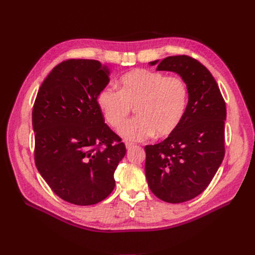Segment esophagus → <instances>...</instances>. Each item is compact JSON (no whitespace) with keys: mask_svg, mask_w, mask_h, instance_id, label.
Here are the masks:
<instances>
[{"mask_svg":"<svg viewBox=\"0 0 255 255\" xmlns=\"http://www.w3.org/2000/svg\"><path fill=\"white\" fill-rule=\"evenodd\" d=\"M134 146H135V143H134V142H130V141H127V142H126V147H127V149H132Z\"/></svg>","mask_w":255,"mask_h":255,"instance_id":"34e87169","label":"esophagus"}]
</instances>
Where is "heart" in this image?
<instances>
[{"mask_svg":"<svg viewBox=\"0 0 255 255\" xmlns=\"http://www.w3.org/2000/svg\"><path fill=\"white\" fill-rule=\"evenodd\" d=\"M188 103V88L179 76L135 70L120 79V90L112 86L99 93L98 104L106 121L119 128L136 108L138 116L126 122L120 134L128 140L169 135L180 125Z\"/></svg>","mask_w":255,"mask_h":255,"instance_id":"obj_1","label":"heart"}]
</instances>
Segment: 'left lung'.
Returning a JSON list of instances; mask_svg holds the SVG:
<instances>
[{
    "instance_id": "8db88e82",
    "label": "left lung",
    "mask_w": 255,
    "mask_h": 255,
    "mask_svg": "<svg viewBox=\"0 0 255 255\" xmlns=\"http://www.w3.org/2000/svg\"><path fill=\"white\" fill-rule=\"evenodd\" d=\"M156 70L180 75L189 93L180 125L166 139L144 147L151 192L164 202L178 204L204 192L223 161L226 106L217 81L197 60L184 54L167 57Z\"/></svg>"
}]
</instances>
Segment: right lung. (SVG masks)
Instances as JSON below:
<instances>
[{
  "mask_svg": "<svg viewBox=\"0 0 255 255\" xmlns=\"http://www.w3.org/2000/svg\"><path fill=\"white\" fill-rule=\"evenodd\" d=\"M108 74L100 61L65 60L53 67L34 102L35 165L54 193L74 205H94L111 194L127 153L98 104Z\"/></svg>",
  "mask_w": 255,
  "mask_h": 255,
  "instance_id": "right-lung-1",
  "label": "right lung"
}]
</instances>
